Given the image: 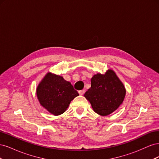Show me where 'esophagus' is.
Here are the masks:
<instances>
[{
	"label": "esophagus",
	"mask_w": 159,
	"mask_h": 159,
	"mask_svg": "<svg viewBox=\"0 0 159 159\" xmlns=\"http://www.w3.org/2000/svg\"><path fill=\"white\" fill-rule=\"evenodd\" d=\"M78 92H79V94H80V95H84V93H85V90H84V89L80 90V91H78Z\"/></svg>",
	"instance_id": "1"
}]
</instances>
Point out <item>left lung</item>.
I'll use <instances>...</instances> for the list:
<instances>
[{
  "label": "left lung",
  "mask_w": 159,
  "mask_h": 159,
  "mask_svg": "<svg viewBox=\"0 0 159 159\" xmlns=\"http://www.w3.org/2000/svg\"><path fill=\"white\" fill-rule=\"evenodd\" d=\"M126 89L111 69L104 74L98 73L91 79V88L84 97L91 103L94 111L107 116L116 111L125 97Z\"/></svg>",
  "instance_id": "obj_1"
}]
</instances>
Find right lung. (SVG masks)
Returning a JSON list of instances; mask_svg holds the SVG:
<instances>
[{
	"instance_id": "1",
	"label": "right lung",
	"mask_w": 159,
	"mask_h": 159,
	"mask_svg": "<svg viewBox=\"0 0 159 159\" xmlns=\"http://www.w3.org/2000/svg\"><path fill=\"white\" fill-rule=\"evenodd\" d=\"M78 95L70 82L51 72L45 75L36 88V96L41 106L54 115L64 113Z\"/></svg>"
}]
</instances>
